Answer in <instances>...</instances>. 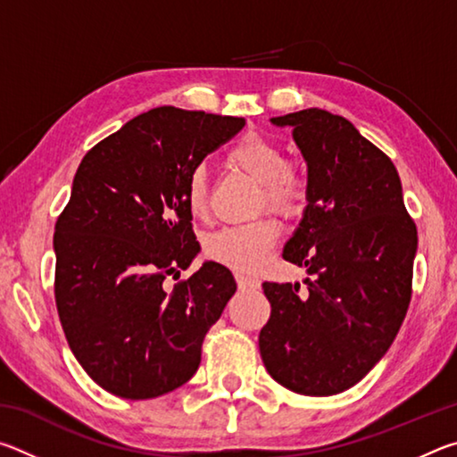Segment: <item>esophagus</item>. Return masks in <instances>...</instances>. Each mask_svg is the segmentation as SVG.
I'll return each instance as SVG.
<instances>
[{"label":"esophagus","mask_w":457,"mask_h":457,"mask_svg":"<svg viewBox=\"0 0 457 457\" xmlns=\"http://www.w3.org/2000/svg\"><path fill=\"white\" fill-rule=\"evenodd\" d=\"M236 280H237L239 290H256V288H260L258 278H252V276H245V274H236Z\"/></svg>","instance_id":"esophagus-1"}]
</instances>
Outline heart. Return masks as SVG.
I'll return each mask as SVG.
<instances>
[{
	"label": "heart",
	"mask_w": 457,
	"mask_h": 457,
	"mask_svg": "<svg viewBox=\"0 0 457 457\" xmlns=\"http://www.w3.org/2000/svg\"><path fill=\"white\" fill-rule=\"evenodd\" d=\"M228 163L260 183V207H274L276 212L294 215L303 212L308 197V181L300 167L284 161L280 145L264 135L250 133L228 151ZM185 205L195 220H205L210 213L207 175L204 169L191 171L185 185ZM280 226L272 215L228 226L205 237V256L239 274H253L264 266L272 252Z\"/></svg>",
	"instance_id": "b5f03b06"
}]
</instances>
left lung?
<instances>
[{"label": "left lung", "mask_w": 457, "mask_h": 457, "mask_svg": "<svg viewBox=\"0 0 457 457\" xmlns=\"http://www.w3.org/2000/svg\"><path fill=\"white\" fill-rule=\"evenodd\" d=\"M292 127L308 165V205L284 245L300 284L264 282L272 312L260 332L274 381L300 395H337L389 351L411 300L417 228L393 161L320 108L272 119Z\"/></svg>", "instance_id": "obj_1"}]
</instances>
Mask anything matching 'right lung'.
<instances>
[{
	"instance_id": "obj_1",
	"label": "right lung",
	"mask_w": 457,
	"mask_h": 457,
	"mask_svg": "<svg viewBox=\"0 0 457 457\" xmlns=\"http://www.w3.org/2000/svg\"><path fill=\"white\" fill-rule=\"evenodd\" d=\"M239 117L159 106L84 154L54 231L58 316L76 361L104 391L153 399L195 375L207 330L234 296L229 270L199 253L185 185L244 129Z\"/></svg>"
}]
</instances>
